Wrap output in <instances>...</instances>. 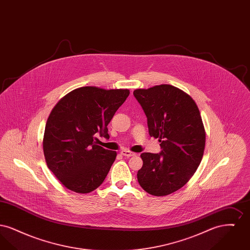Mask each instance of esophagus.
<instances>
[{
	"instance_id": "34e87169",
	"label": "esophagus",
	"mask_w": 250,
	"mask_h": 250,
	"mask_svg": "<svg viewBox=\"0 0 250 250\" xmlns=\"http://www.w3.org/2000/svg\"><path fill=\"white\" fill-rule=\"evenodd\" d=\"M121 154L124 155V156H126V157H131V156H134V155H136L135 153L128 151V150H124V151L121 152Z\"/></svg>"
}]
</instances>
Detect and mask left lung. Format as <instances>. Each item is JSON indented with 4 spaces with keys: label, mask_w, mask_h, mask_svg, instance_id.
Instances as JSON below:
<instances>
[{
    "label": "left lung",
    "mask_w": 250,
    "mask_h": 250,
    "mask_svg": "<svg viewBox=\"0 0 250 250\" xmlns=\"http://www.w3.org/2000/svg\"><path fill=\"white\" fill-rule=\"evenodd\" d=\"M133 94L147 117L150 136L162 149L141 155L138 181L147 193L167 196L183 188L201 164L206 138L202 116L190 95L169 84Z\"/></svg>",
    "instance_id": "obj_1"
}]
</instances>
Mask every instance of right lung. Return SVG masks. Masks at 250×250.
<instances>
[{
  "label": "right lung",
  "mask_w": 250,
  "mask_h": 250,
  "mask_svg": "<svg viewBox=\"0 0 250 250\" xmlns=\"http://www.w3.org/2000/svg\"><path fill=\"white\" fill-rule=\"evenodd\" d=\"M129 95L127 89L81 87L64 95L48 116L43 139L48 167L69 190L89 193L106 178L117 153L96 145Z\"/></svg>",
  "instance_id": "obj_1"
}]
</instances>
